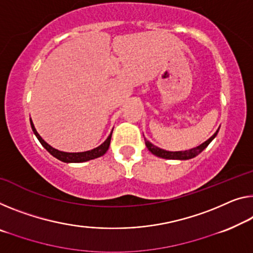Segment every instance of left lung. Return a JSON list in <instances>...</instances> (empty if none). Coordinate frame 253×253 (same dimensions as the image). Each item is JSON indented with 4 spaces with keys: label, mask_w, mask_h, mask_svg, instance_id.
I'll return each instance as SVG.
<instances>
[{
    "label": "left lung",
    "mask_w": 253,
    "mask_h": 253,
    "mask_svg": "<svg viewBox=\"0 0 253 253\" xmlns=\"http://www.w3.org/2000/svg\"><path fill=\"white\" fill-rule=\"evenodd\" d=\"M218 130H217L208 140H206L205 142L201 143V145H199L198 147H194V148H192V149L184 150V151H169V150L158 148L157 146L153 145V143L148 141L146 138H145V142H146L147 148H148L150 153L155 155V156L165 158V159H178V161H186V159H191L193 157L198 156V155H199L201 151H203L206 147H207L209 143H211L212 140L215 139L217 133H218Z\"/></svg>",
    "instance_id": "obj_1"
}]
</instances>
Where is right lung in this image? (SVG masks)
I'll use <instances>...</instances> for the list:
<instances>
[{
	"mask_svg": "<svg viewBox=\"0 0 253 253\" xmlns=\"http://www.w3.org/2000/svg\"><path fill=\"white\" fill-rule=\"evenodd\" d=\"M30 126H32V129L34 131V133L37 137V139L40 140L42 146L44 147V148L47 150L48 153L52 155V156H54L55 158L59 159V161L64 162V163H84V162L90 161V159H95V158H98L100 156H103V155L108 150V148H110L112 132H113V130H112L110 135H108L107 139L105 140L102 145L96 147V148H94V149L87 150V151H81V153H67V151L57 150L55 148H53L52 146H49L48 143L46 142L40 134H38V132L36 130V127H35V126H34L32 119H30Z\"/></svg>",
	"mask_w": 253,
	"mask_h": 253,
	"instance_id": "right-lung-1",
	"label": "right lung"
}]
</instances>
